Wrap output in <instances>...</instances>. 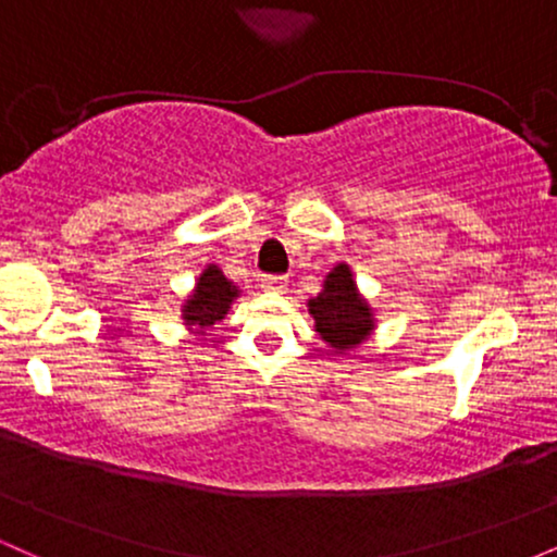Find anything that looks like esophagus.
I'll return each instance as SVG.
<instances>
[{
  "instance_id": "obj_1",
  "label": "esophagus",
  "mask_w": 557,
  "mask_h": 557,
  "mask_svg": "<svg viewBox=\"0 0 557 557\" xmlns=\"http://www.w3.org/2000/svg\"><path fill=\"white\" fill-rule=\"evenodd\" d=\"M261 287H264V290H272V293H285L287 280L285 277H277V274H272V277L261 280Z\"/></svg>"
}]
</instances>
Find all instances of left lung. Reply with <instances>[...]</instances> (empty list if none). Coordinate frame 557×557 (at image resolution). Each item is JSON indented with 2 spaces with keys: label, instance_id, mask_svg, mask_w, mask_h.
<instances>
[{
  "label": "left lung",
  "instance_id": "1",
  "mask_svg": "<svg viewBox=\"0 0 557 557\" xmlns=\"http://www.w3.org/2000/svg\"><path fill=\"white\" fill-rule=\"evenodd\" d=\"M306 306H309V314L314 317L319 337L335 354H348V350L359 348L376 327L372 306L361 296L354 272L345 261L332 267L322 283V293L309 298Z\"/></svg>",
  "mask_w": 557,
  "mask_h": 557
}]
</instances>
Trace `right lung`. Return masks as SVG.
<instances>
[{
  "label": "right lung",
  "instance_id": "1",
  "mask_svg": "<svg viewBox=\"0 0 557 557\" xmlns=\"http://www.w3.org/2000/svg\"><path fill=\"white\" fill-rule=\"evenodd\" d=\"M240 296L238 285L230 283L216 264H209L198 274L196 287L183 304V324L194 335H207L216 322L227 317L233 300Z\"/></svg>",
  "mask_w": 557,
  "mask_h": 557
}]
</instances>
